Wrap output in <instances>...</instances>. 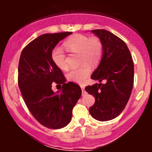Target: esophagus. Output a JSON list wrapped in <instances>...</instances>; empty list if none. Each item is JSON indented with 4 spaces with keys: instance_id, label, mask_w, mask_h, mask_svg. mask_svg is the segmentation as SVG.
<instances>
[{
    "instance_id": "1",
    "label": "esophagus",
    "mask_w": 152,
    "mask_h": 152,
    "mask_svg": "<svg viewBox=\"0 0 152 152\" xmlns=\"http://www.w3.org/2000/svg\"><path fill=\"white\" fill-rule=\"evenodd\" d=\"M81 90H82V95L84 96L85 94H86V91H85L84 90V86H83V85H81Z\"/></svg>"
}]
</instances>
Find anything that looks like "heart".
Instances as JSON below:
<instances>
[{"label": "heart", "mask_w": 152, "mask_h": 152, "mask_svg": "<svg viewBox=\"0 0 152 152\" xmlns=\"http://www.w3.org/2000/svg\"><path fill=\"white\" fill-rule=\"evenodd\" d=\"M64 46L71 53H78L81 66L71 69L68 74V78L71 81L81 83L88 77L91 72V66L100 62L103 55V43L98 37H88L86 35L75 34L64 41ZM54 64L61 70H67L69 66L66 55L61 48L53 49L51 54Z\"/></svg>", "instance_id": "obj_1"}]
</instances>
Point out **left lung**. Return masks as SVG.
Returning <instances> with one entry per match:
<instances>
[{
    "label": "left lung",
    "instance_id": "obj_1",
    "mask_svg": "<svg viewBox=\"0 0 152 152\" xmlns=\"http://www.w3.org/2000/svg\"><path fill=\"white\" fill-rule=\"evenodd\" d=\"M103 43L100 64L91 78L106 83L87 86L85 90L95 97L89 112L95 119L106 121L117 117L124 109L134 86V62L124 41L112 33L92 30Z\"/></svg>",
    "mask_w": 152,
    "mask_h": 152
}]
</instances>
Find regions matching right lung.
Returning a JSON list of instances; mask_svg holds the SVG:
<instances>
[{"instance_id":"1","label":"right lung","mask_w":152,"mask_h":152,"mask_svg":"<svg viewBox=\"0 0 152 152\" xmlns=\"http://www.w3.org/2000/svg\"><path fill=\"white\" fill-rule=\"evenodd\" d=\"M71 34L41 35L23 49L19 60L18 82L26 105L41 124L52 129L69 124L73 108L81 96L78 84L66 83L64 74L51 57L59 41ZM54 83L62 85L60 93L51 89Z\"/></svg>"}]
</instances>
